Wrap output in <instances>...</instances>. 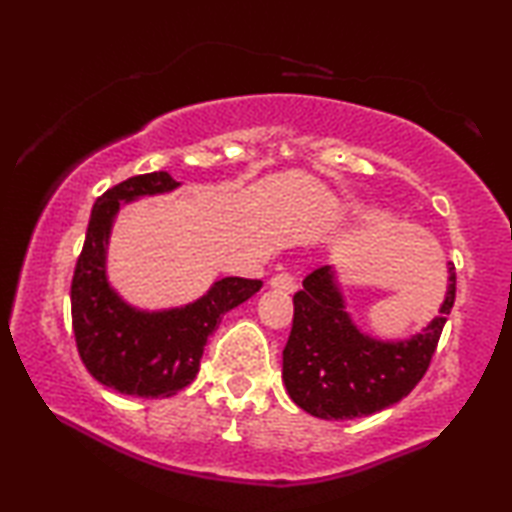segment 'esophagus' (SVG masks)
<instances>
[{"label":"esophagus","mask_w":512,"mask_h":512,"mask_svg":"<svg viewBox=\"0 0 512 512\" xmlns=\"http://www.w3.org/2000/svg\"><path fill=\"white\" fill-rule=\"evenodd\" d=\"M269 285L275 291H285V294H291V291L296 289V280H294V275L285 271V273L273 275V278L269 280Z\"/></svg>","instance_id":"1"}]
</instances>
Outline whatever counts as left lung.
<instances>
[{
	"instance_id": "1",
	"label": "left lung",
	"mask_w": 512,
	"mask_h": 512,
	"mask_svg": "<svg viewBox=\"0 0 512 512\" xmlns=\"http://www.w3.org/2000/svg\"><path fill=\"white\" fill-rule=\"evenodd\" d=\"M456 300V269L435 319L408 339H378L346 310L332 266L303 280L294 296V326L282 351V380L298 408L319 419L369 417L399 403L424 378Z\"/></svg>"
}]
</instances>
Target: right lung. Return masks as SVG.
Wrapping results in <instances>:
<instances>
[{
    "mask_svg": "<svg viewBox=\"0 0 512 512\" xmlns=\"http://www.w3.org/2000/svg\"><path fill=\"white\" fill-rule=\"evenodd\" d=\"M166 170L136 175L97 198L72 278V330L81 362L97 383L141 399H166L196 378L200 358L223 314L246 303L262 280L223 278L180 307L143 310L113 289L109 239L120 207L180 189Z\"/></svg>",
    "mask_w": 512,
    "mask_h": 512,
    "instance_id": "obj_1",
    "label": "right lung"
}]
</instances>
